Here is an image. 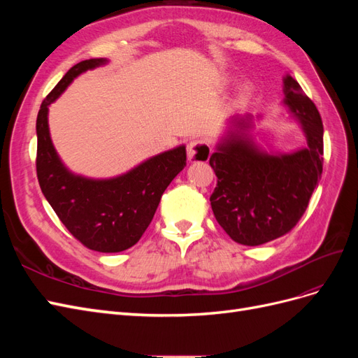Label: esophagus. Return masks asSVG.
Returning <instances> with one entry per match:
<instances>
[{
    "instance_id": "1",
    "label": "esophagus",
    "mask_w": 358,
    "mask_h": 358,
    "mask_svg": "<svg viewBox=\"0 0 358 358\" xmlns=\"http://www.w3.org/2000/svg\"><path fill=\"white\" fill-rule=\"evenodd\" d=\"M189 161H208L210 158V146L203 140H192L187 146Z\"/></svg>"
}]
</instances>
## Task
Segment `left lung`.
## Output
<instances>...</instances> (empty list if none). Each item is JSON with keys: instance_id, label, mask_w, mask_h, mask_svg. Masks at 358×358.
<instances>
[{"instance_id": "8db88e82", "label": "left lung", "mask_w": 358, "mask_h": 358, "mask_svg": "<svg viewBox=\"0 0 358 358\" xmlns=\"http://www.w3.org/2000/svg\"><path fill=\"white\" fill-rule=\"evenodd\" d=\"M284 104L299 119L306 148L268 154L249 134L252 116H233L210 155L218 183L210 196L216 221L231 239L258 246L291 231L305 213L322 173V121L297 80L284 78Z\"/></svg>"}]
</instances>
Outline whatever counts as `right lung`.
<instances>
[{"label":"right lung","instance_id":"right-lung-1","mask_svg":"<svg viewBox=\"0 0 358 358\" xmlns=\"http://www.w3.org/2000/svg\"><path fill=\"white\" fill-rule=\"evenodd\" d=\"M106 62L92 58L76 64L43 100L36 125V166L43 196L76 239L92 251L121 252L146 231L162 192L187 166V150L183 145L170 149L112 179L83 178L62 164L49 133V106L79 74Z\"/></svg>","mask_w":358,"mask_h":358}]
</instances>
